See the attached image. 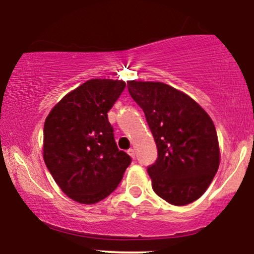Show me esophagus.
<instances>
[{
  "label": "esophagus",
  "mask_w": 254,
  "mask_h": 254,
  "mask_svg": "<svg viewBox=\"0 0 254 254\" xmlns=\"http://www.w3.org/2000/svg\"><path fill=\"white\" fill-rule=\"evenodd\" d=\"M127 152H128V154H129V156L133 158V159L135 158V151H134V148H129V150H128Z\"/></svg>",
  "instance_id": "34e87169"
}]
</instances>
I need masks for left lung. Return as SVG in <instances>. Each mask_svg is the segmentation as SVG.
Masks as SVG:
<instances>
[{"label": "left lung", "instance_id": "obj_1", "mask_svg": "<svg viewBox=\"0 0 254 254\" xmlns=\"http://www.w3.org/2000/svg\"><path fill=\"white\" fill-rule=\"evenodd\" d=\"M156 141L158 158L147 168L152 188L174 205L203 195L220 164L219 141L209 115L192 98L160 82L127 83Z\"/></svg>", "mask_w": 254, "mask_h": 254}]
</instances>
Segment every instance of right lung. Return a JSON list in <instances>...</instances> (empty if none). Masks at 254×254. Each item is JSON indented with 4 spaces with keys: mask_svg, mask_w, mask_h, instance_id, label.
Returning <instances> with one entry per match:
<instances>
[{
    "mask_svg": "<svg viewBox=\"0 0 254 254\" xmlns=\"http://www.w3.org/2000/svg\"><path fill=\"white\" fill-rule=\"evenodd\" d=\"M125 88L122 80H88L63 97L45 120V164L63 192L78 203L109 196L132 162L116 146L108 121Z\"/></svg>",
    "mask_w": 254,
    "mask_h": 254,
    "instance_id": "1",
    "label": "right lung"
}]
</instances>
